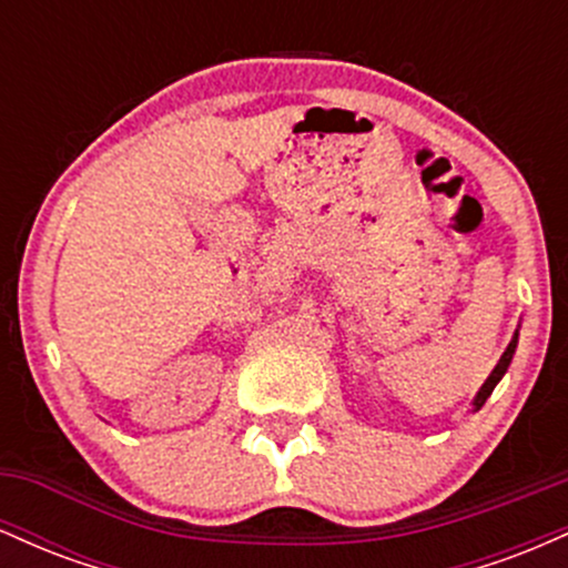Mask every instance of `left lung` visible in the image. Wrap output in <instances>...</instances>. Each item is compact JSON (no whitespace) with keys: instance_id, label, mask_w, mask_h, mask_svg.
<instances>
[{"instance_id":"obj_1","label":"left lung","mask_w":568,"mask_h":568,"mask_svg":"<svg viewBox=\"0 0 568 568\" xmlns=\"http://www.w3.org/2000/svg\"><path fill=\"white\" fill-rule=\"evenodd\" d=\"M515 347H518V331H515V336H513L510 347H507V349H505V355L499 357L497 368L491 371V376H488V379L484 382V387H480V389H478V395H475V400H473V410H480V408H484V403L488 400V397H491L494 387H497V384L501 382V376H505V374H507V368H510L513 355H515Z\"/></svg>"}]
</instances>
